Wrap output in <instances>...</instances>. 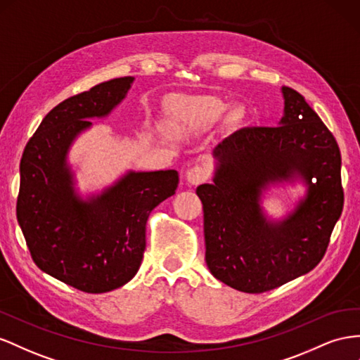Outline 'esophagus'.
I'll return each instance as SVG.
<instances>
[{
	"label": "esophagus",
	"mask_w": 360,
	"mask_h": 360,
	"mask_svg": "<svg viewBox=\"0 0 360 360\" xmlns=\"http://www.w3.org/2000/svg\"><path fill=\"white\" fill-rule=\"evenodd\" d=\"M209 179V169L201 167V165H195L186 172V180L191 184H201Z\"/></svg>",
	"instance_id": "1"
}]
</instances>
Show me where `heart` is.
Wrapping results in <instances>:
<instances>
[{
	"label": "heart",
	"instance_id": "b5f03b06",
	"mask_svg": "<svg viewBox=\"0 0 360 360\" xmlns=\"http://www.w3.org/2000/svg\"><path fill=\"white\" fill-rule=\"evenodd\" d=\"M226 104L215 96H184L174 104V118L180 125L204 129L219 120ZM238 110H231L229 118L236 120Z\"/></svg>",
	"mask_w": 360,
	"mask_h": 360
}]
</instances>
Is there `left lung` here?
<instances>
[{
  "label": "left lung",
  "mask_w": 360,
  "mask_h": 360,
  "mask_svg": "<svg viewBox=\"0 0 360 360\" xmlns=\"http://www.w3.org/2000/svg\"><path fill=\"white\" fill-rule=\"evenodd\" d=\"M283 96L280 125L247 127L222 141L213 184L197 188L209 271L247 294L266 292L312 271L344 207L335 136L300 92L283 86ZM294 172L308 181V197L286 221L269 225L258 207L259 192Z\"/></svg>",
  "instance_id": "1"
}]
</instances>
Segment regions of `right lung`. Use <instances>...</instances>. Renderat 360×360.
Instances as JSON below:
<instances>
[{
    "label": "right lung",
    "instance_id": "obj_1",
    "mask_svg": "<svg viewBox=\"0 0 360 360\" xmlns=\"http://www.w3.org/2000/svg\"><path fill=\"white\" fill-rule=\"evenodd\" d=\"M133 77L91 87L57 104L27 142L19 172L16 218L34 264L44 273L87 294H103L130 281L145 251L151 210L176 193L174 169L130 172L91 201L72 191L66 151L72 139L108 115Z\"/></svg>",
    "mask_w": 360,
    "mask_h": 360
}]
</instances>
